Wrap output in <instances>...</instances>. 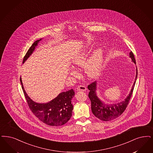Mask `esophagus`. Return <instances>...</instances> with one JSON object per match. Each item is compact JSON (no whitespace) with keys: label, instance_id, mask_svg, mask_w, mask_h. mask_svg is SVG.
Returning <instances> with one entry per match:
<instances>
[{"label":"esophagus","instance_id":"obj_1","mask_svg":"<svg viewBox=\"0 0 153 153\" xmlns=\"http://www.w3.org/2000/svg\"><path fill=\"white\" fill-rule=\"evenodd\" d=\"M77 91H86V87L84 85H79L77 88Z\"/></svg>","mask_w":153,"mask_h":153}]
</instances>
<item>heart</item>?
<instances>
[{
	"label": "heart",
	"mask_w": 153,
	"mask_h": 153,
	"mask_svg": "<svg viewBox=\"0 0 153 153\" xmlns=\"http://www.w3.org/2000/svg\"><path fill=\"white\" fill-rule=\"evenodd\" d=\"M88 52H81L75 56L73 62L74 65L79 67H82L85 65L84 70L86 74L88 77L93 79L97 77L101 72L103 62L102 50L101 48L96 49L88 60ZM72 74L75 76L77 73L72 72Z\"/></svg>",
	"instance_id": "1"
}]
</instances>
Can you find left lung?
I'll list each match as a JSON object with an SVG mask.
<instances>
[{
  "label": "left lung",
  "instance_id": "1",
  "mask_svg": "<svg viewBox=\"0 0 153 153\" xmlns=\"http://www.w3.org/2000/svg\"><path fill=\"white\" fill-rule=\"evenodd\" d=\"M130 57H131L132 61H133L135 64H136L134 55L132 52H130ZM137 74L138 71L137 69L134 83L132 86L131 92L127 97V98L125 100V101L118 104L113 105H106L104 104L99 100V98L96 96V81L93 82L90 84H89L88 86V88L90 91L88 94V97L90 98L91 101V109L93 114L97 118H98V119L104 121L113 120L118 117L120 115H121L123 113V111L126 109V107L128 106L131 97L132 96L135 81L137 78Z\"/></svg>",
  "mask_w": 153,
  "mask_h": 153
}]
</instances>
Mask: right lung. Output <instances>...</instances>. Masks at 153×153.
Wrapping results in <instances>:
<instances>
[{
	"mask_svg": "<svg viewBox=\"0 0 153 153\" xmlns=\"http://www.w3.org/2000/svg\"><path fill=\"white\" fill-rule=\"evenodd\" d=\"M40 40H36L33 43L24 57L23 62L31 55ZM20 81L30 109L40 120L49 126H59L64 125L70 120L74 109V106L71 103L72 98L74 95V92L72 89L62 92L56 98L48 103L38 104L33 101L27 96L24 89L21 78Z\"/></svg>",
	"mask_w": 153,
	"mask_h": 153,
	"instance_id": "right-lung-1",
	"label": "right lung"
}]
</instances>
